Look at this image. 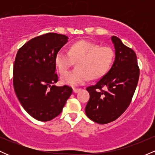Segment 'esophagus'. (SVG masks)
<instances>
[{"label": "esophagus", "mask_w": 155, "mask_h": 155, "mask_svg": "<svg viewBox=\"0 0 155 155\" xmlns=\"http://www.w3.org/2000/svg\"><path fill=\"white\" fill-rule=\"evenodd\" d=\"M80 90H81V89H79V88H74V89H73V92H74V93H77V92H79Z\"/></svg>", "instance_id": "1"}]
</instances>
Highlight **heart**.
I'll return each mask as SVG.
<instances>
[{
	"label": "heart",
	"mask_w": 155,
	"mask_h": 155,
	"mask_svg": "<svg viewBox=\"0 0 155 155\" xmlns=\"http://www.w3.org/2000/svg\"><path fill=\"white\" fill-rule=\"evenodd\" d=\"M114 58V52L109 47L79 41L73 44L70 51L60 50L56 55L55 63L58 71L63 74L75 61L78 68L64 73L62 83L71 86L82 85L91 79H98L109 70Z\"/></svg>",
	"instance_id": "b5f03b06"
}]
</instances>
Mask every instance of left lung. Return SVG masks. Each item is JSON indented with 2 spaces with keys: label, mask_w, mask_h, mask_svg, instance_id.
<instances>
[{
  "label": "left lung",
  "mask_w": 155,
  "mask_h": 155,
  "mask_svg": "<svg viewBox=\"0 0 155 155\" xmlns=\"http://www.w3.org/2000/svg\"><path fill=\"white\" fill-rule=\"evenodd\" d=\"M115 60L107 74L87 87L90 93L85 113L98 124H107L119 118L128 108L139 79V67L135 51L112 36Z\"/></svg>",
  "instance_id": "left-lung-1"
}]
</instances>
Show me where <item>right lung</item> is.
<instances>
[{
    "instance_id": "add662e5",
    "label": "right lung",
    "mask_w": 155,
    "mask_h": 155,
    "mask_svg": "<svg viewBox=\"0 0 155 155\" xmlns=\"http://www.w3.org/2000/svg\"><path fill=\"white\" fill-rule=\"evenodd\" d=\"M63 34L48 33L32 38L19 48L13 69L16 95L24 109L41 122L58 117L73 90L68 85L54 86L55 58L67 43Z\"/></svg>"
}]
</instances>
